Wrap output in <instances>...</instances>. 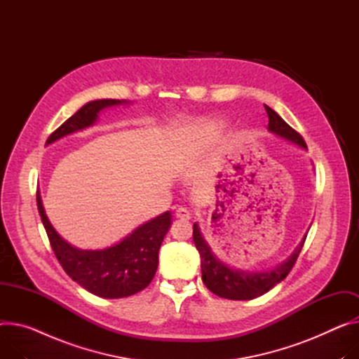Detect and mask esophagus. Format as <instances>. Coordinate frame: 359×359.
<instances>
[{"instance_id": "esophagus-1", "label": "esophagus", "mask_w": 359, "mask_h": 359, "mask_svg": "<svg viewBox=\"0 0 359 359\" xmlns=\"http://www.w3.org/2000/svg\"><path fill=\"white\" fill-rule=\"evenodd\" d=\"M175 217L180 218V219H189V218H191V212H189L185 207H180V208L175 211Z\"/></svg>"}]
</instances>
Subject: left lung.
<instances>
[{"label":"left lung","mask_w":359,"mask_h":359,"mask_svg":"<svg viewBox=\"0 0 359 359\" xmlns=\"http://www.w3.org/2000/svg\"><path fill=\"white\" fill-rule=\"evenodd\" d=\"M264 109L269 116L267 129L271 133L283 137V140L292 144L299 145L303 149H306V144L303 141V137L292 126H289L267 104H264ZM192 238H194L196 247L201 257L203 282L207 286V289L214 294L224 299L252 300L255 297L264 294L266 292L273 289L276 285L286 279V276L290 273L292 267L294 266L299 257V253L302 250L303 243L306 240V236L303 237L302 243L296 247V250L292 253V256L286 262L280 263L279 266H276L274 269L267 271H245V270L229 267L211 252V247L208 245V243L205 241V238L200 231L198 223L194 224Z\"/></svg>","instance_id":"1"}]
</instances>
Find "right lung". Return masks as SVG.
<instances>
[{"label": "right lung", "mask_w": 359, "mask_h": 359, "mask_svg": "<svg viewBox=\"0 0 359 359\" xmlns=\"http://www.w3.org/2000/svg\"><path fill=\"white\" fill-rule=\"evenodd\" d=\"M122 103L128 102L102 99L86 103L48 136L47 144L92 126L102 109ZM37 207L59 263L70 278L88 292L104 299H119L144 290L152 282L158 267L159 247L172 223L170 211L149 219L112 247L103 250H81L69 244L54 230L39 191Z\"/></svg>", "instance_id": "1"}]
</instances>
